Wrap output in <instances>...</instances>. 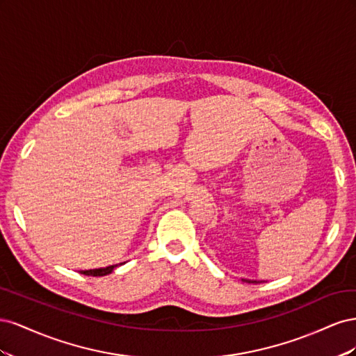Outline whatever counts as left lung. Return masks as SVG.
I'll list each match as a JSON object with an SVG mask.
<instances>
[{
	"instance_id": "obj_1",
	"label": "left lung",
	"mask_w": 356,
	"mask_h": 356,
	"mask_svg": "<svg viewBox=\"0 0 356 356\" xmlns=\"http://www.w3.org/2000/svg\"><path fill=\"white\" fill-rule=\"evenodd\" d=\"M246 282H251V281H246ZM254 282H255V281H254Z\"/></svg>"
}]
</instances>
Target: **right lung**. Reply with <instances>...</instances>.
<instances>
[{
    "label": "right lung",
    "mask_w": 356,
    "mask_h": 356,
    "mask_svg": "<svg viewBox=\"0 0 356 356\" xmlns=\"http://www.w3.org/2000/svg\"><path fill=\"white\" fill-rule=\"evenodd\" d=\"M122 264H123V263L114 264V266H108V267H102V268H92V270H81L80 273H81V275H86V276H105V275H110L117 266H122Z\"/></svg>",
    "instance_id": "obj_1"
}]
</instances>
